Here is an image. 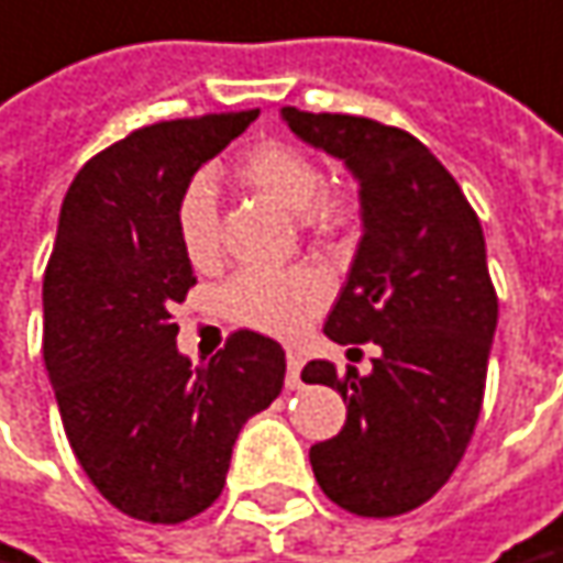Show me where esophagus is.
Masks as SVG:
<instances>
[{"label": "esophagus", "mask_w": 563, "mask_h": 563, "mask_svg": "<svg viewBox=\"0 0 563 563\" xmlns=\"http://www.w3.org/2000/svg\"><path fill=\"white\" fill-rule=\"evenodd\" d=\"M286 365H289V372H286V387H289V390H295V387L301 384V377H298V372H301V365H305V360H301V353H295V350H289V353H286Z\"/></svg>", "instance_id": "esophagus-1"}]
</instances>
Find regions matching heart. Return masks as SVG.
<instances>
[{
	"instance_id": "heart-1",
	"label": "heart",
	"mask_w": 563,
	"mask_h": 563,
	"mask_svg": "<svg viewBox=\"0 0 563 563\" xmlns=\"http://www.w3.org/2000/svg\"><path fill=\"white\" fill-rule=\"evenodd\" d=\"M234 179L258 198L271 200L301 219L310 234H332L353 219V200L344 191L322 188L320 161L286 143H258L234 164ZM176 238L186 258L198 271L216 268L222 255L219 210L213 188L203 179L191 183L176 207ZM325 305V283L313 271H241L222 289V310L231 322L292 338Z\"/></svg>"
}]
</instances>
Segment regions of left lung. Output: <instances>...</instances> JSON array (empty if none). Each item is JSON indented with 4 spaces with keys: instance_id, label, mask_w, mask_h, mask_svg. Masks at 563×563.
Returning <instances> with one entry per match:
<instances>
[{
    "instance_id": "1",
    "label": "left lung",
    "mask_w": 563,
    "mask_h": 563,
    "mask_svg": "<svg viewBox=\"0 0 563 563\" xmlns=\"http://www.w3.org/2000/svg\"><path fill=\"white\" fill-rule=\"evenodd\" d=\"M280 115L360 183L363 238L322 332L380 347L368 375L347 368L341 377L325 360L305 365L308 384L347 402L341 432L310 448V466L322 494L347 512H411L457 470L482 411L497 332L482 222L411 133L295 106Z\"/></svg>"
}]
</instances>
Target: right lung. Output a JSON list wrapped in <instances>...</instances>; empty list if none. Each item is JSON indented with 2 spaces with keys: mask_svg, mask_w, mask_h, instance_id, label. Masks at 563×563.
<instances>
[{
  "mask_svg": "<svg viewBox=\"0 0 563 563\" xmlns=\"http://www.w3.org/2000/svg\"><path fill=\"white\" fill-rule=\"evenodd\" d=\"M255 118L140 128L90 158L63 198L42 286L45 368L81 470L118 512L152 525L213 506L243 423L283 390L274 338L241 329L191 365L170 317L198 283L176 238L179 198Z\"/></svg>",
  "mask_w": 563,
  "mask_h": 563,
  "instance_id": "add662e5",
  "label": "right lung"
}]
</instances>
